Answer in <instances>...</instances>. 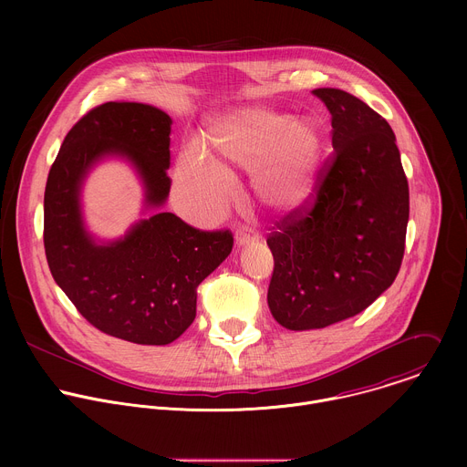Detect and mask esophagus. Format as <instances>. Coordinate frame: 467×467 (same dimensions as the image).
<instances>
[{
	"mask_svg": "<svg viewBox=\"0 0 467 467\" xmlns=\"http://www.w3.org/2000/svg\"><path fill=\"white\" fill-rule=\"evenodd\" d=\"M258 240V234H254L253 231L249 229H244V231H238L236 236H234V242L238 247H244V245H249L251 242H256Z\"/></svg>",
	"mask_w": 467,
	"mask_h": 467,
	"instance_id": "obj_1",
	"label": "esophagus"
}]
</instances>
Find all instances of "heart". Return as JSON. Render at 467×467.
<instances>
[{
	"instance_id": "1",
	"label": "heart",
	"mask_w": 467,
	"mask_h": 467,
	"mask_svg": "<svg viewBox=\"0 0 467 467\" xmlns=\"http://www.w3.org/2000/svg\"><path fill=\"white\" fill-rule=\"evenodd\" d=\"M325 137L312 118H292L264 105H240L216 116L203 137L202 153L184 151L175 164L177 184L205 211L225 199V179L254 171L260 202L290 214L316 193Z\"/></svg>"
}]
</instances>
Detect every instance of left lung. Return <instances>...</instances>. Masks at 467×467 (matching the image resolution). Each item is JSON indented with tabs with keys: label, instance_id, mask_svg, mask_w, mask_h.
Returning a JSON list of instances; mask_svg holds the SVG:
<instances>
[{
	"label": "left lung",
	"instance_id": "1",
	"mask_svg": "<svg viewBox=\"0 0 467 467\" xmlns=\"http://www.w3.org/2000/svg\"><path fill=\"white\" fill-rule=\"evenodd\" d=\"M330 112L335 157L316 203L268 238V306L290 330L323 328L366 310L401 268L409 182L388 121L338 88L312 90Z\"/></svg>",
	"mask_w": 467,
	"mask_h": 467
}]
</instances>
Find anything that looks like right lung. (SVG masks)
<instances>
[{"mask_svg": "<svg viewBox=\"0 0 467 467\" xmlns=\"http://www.w3.org/2000/svg\"><path fill=\"white\" fill-rule=\"evenodd\" d=\"M171 118L146 103L109 101L66 135L44 193V247L55 283L105 335L142 346L177 340L195 317L197 286L229 256V231H199L162 213L170 177ZM121 158L145 188V212L116 241L84 225L80 192L91 168Z\"/></svg>", "mask_w": 467, "mask_h": 467, "instance_id": "right-lung-1", "label": "right lung"}]
</instances>
